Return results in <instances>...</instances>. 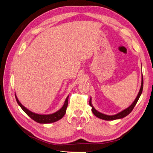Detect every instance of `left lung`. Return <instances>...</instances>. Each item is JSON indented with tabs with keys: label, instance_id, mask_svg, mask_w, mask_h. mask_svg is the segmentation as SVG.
Segmentation results:
<instances>
[{
	"label": "left lung",
	"instance_id": "1",
	"mask_svg": "<svg viewBox=\"0 0 153 153\" xmlns=\"http://www.w3.org/2000/svg\"><path fill=\"white\" fill-rule=\"evenodd\" d=\"M143 76H142V83H141V87H140V89L139 91V92H138V94L137 96L136 99L135 100V101H133V103L128 107L127 108H126L125 110L121 111V112H119L117 114L114 115H105L104 114H102L101 112H99L98 111H97L94 108V106H92V103H91V98H90V101H89V105L90 106L92 107V113L94 114V115L95 116H96L97 117H98L100 119H103V120H106V121H112V120H115V119H122L124 117L127 116L128 114H129L131 113V111L133 110V109L135 107V106L136 105L137 101L139 99L140 96L142 94V90H143Z\"/></svg>",
	"mask_w": 153,
	"mask_h": 153
}]
</instances>
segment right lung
<instances>
[{
	"instance_id": "add662e5",
	"label": "right lung",
	"mask_w": 153,
	"mask_h": 153,
	"mask_svg": "<svg viewBox=\"0 0 153 153\" xmlns=\"http://www.w3.org/2000/svg\"><path fill=\"white\" fill-rule=\"evenodd\" d=\"M15 98L18 104L19 105V106L22 108V109L24 111L25 113H26V114L28 115V116H29L32 119H33L34 121H35L36 122L38 123L48 124V123L56 122L64 117V115H65L66 112L69 96H68V97L65 100V102L64 103V105L62 106V107L61 109L59 110L56 112H55L53 114H47V115L38 114L31 112L30 110H28L27 108H25L24 105H22V103L20 102L19 100H18L16 94H15Z\"/></svg>"
}]
</instances>
